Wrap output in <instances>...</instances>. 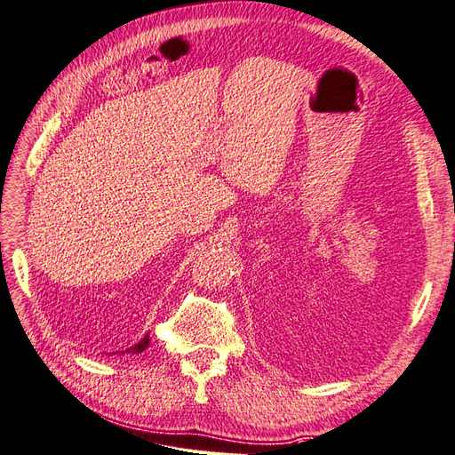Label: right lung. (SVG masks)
Segmentation results:
<instances>
[{
    "label": "right lung",
    "instance_id": "add662e5",
    "mask_svg": "<svg viewBox=\"0 0 455 455\" xmlns=\"http://www.w3.org/2000/svg\"><path fill=\"white\" fill-rule=\"evenodd\" d=\"M149 345V335H146L144 337V339H141L138 345H133V347H130V349H128V353H141V351H144L146 349V347Z\"/></svg>",
    "mask_w": 455,
    "mask_h": 455
}]
</instances>
